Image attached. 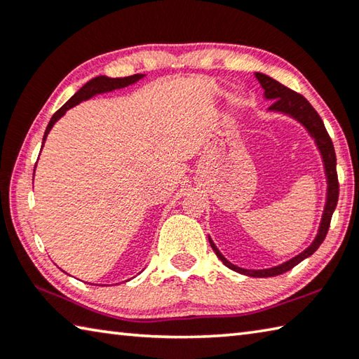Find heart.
I'll list each match as a JSON object with an SVG mask.
<instances>
[{"mask_svg": "<svg viewBox=\"0 0 359 359\" xmlns=\"http://www.w3.org/2000/svg\"><path fill=\"white\" fill-rule=\"evenodd\" d=\"M241 104H243V99L240 96H236V97L231 99V105H233L235 109H238V107H240Z\"/></svg>", "mask_w": 359, "mask_h": 359, "instance_id": "heart-1", "label": "heart"}]
</instances>
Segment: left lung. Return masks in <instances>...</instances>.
<instances>
[{"instance_id": "obj_1", "label": "left lung", "mask_w": 359, "mask_h": 359, "mask_svg": "<svg viewBox=\"0 0 359 359\" xmlns=\"http://www.w3.org/2000/svg\"><path fill=\"white\" fill-rule=\"evenodd\" d=\"M255 77L260 81L263 91H265L263 93L265 94V99L273 100V104L268 107V111L280 113V115L293 118L294 121H298L301 126H303V128L307 130V134L313 138V143H316L320 157H322L325 178H326V202H325L322 221H320L316 238H313V241L303 250V252H299L298 255H294L293 259L280 263L278 266L266 268V269H246V268L236 266L225 259V257L221 254V250L217 249V246L212 243V240L208 235V241L211 244L212 250H215L216 255L219 257V260H221L227 268L233 269V271L240 274L250 276V278H273V276H279V274H284L285 271H290L293 266H297L298 263H301L304 259H307V257H311L313 252H316V250L320 248V244L323 243L326 233H328L332 212H334L336 205H337L339 183H337V173H336L334 147H332L331 138L328 135V132H326L322 118L318 116L316 109L307 102L306 97L292 91L290 88L279 83L278 80L268 77V75L262 72H255Z\"/></svg>"}]
</instances>
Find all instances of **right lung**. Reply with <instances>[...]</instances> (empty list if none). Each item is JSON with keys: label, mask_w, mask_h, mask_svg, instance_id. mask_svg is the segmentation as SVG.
I'll return each instance as SVG.
<instances>
[{"label": "right lung", "mask_w": 359, "mask_h": 359, "mask_svg": "<svg viewBox=\"0 0 359 359\" xmlns=\"http://www.w3.org/2000/svg\"><path fill=\"white\" fill-rule=\"evenodd\" d=\"M143 77H144V74H135V75H130V77H124V79H111V77H107V75H99V77L91 79L90 81H88V83L81 86L80 90L75 93L74 96L69 99L67 102L62 105L58 111L55 113L52 119H50V123H48L47 129H46V134H43V138H42V147H43V143H46L47 135L50 134V130H52L55 123L58 121L60 118L65 116L69 109H72V107L79 105L80 102H83V100H88V99L94 97V96H97V94L121 90V88L134 85V83H137L138 80H142ZM34 170H36V167H34Z\"/></svg>", "instance_id": "obj_1"}]
</instances>
